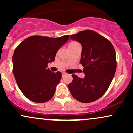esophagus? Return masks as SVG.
<instances>
[{
    "instance_id": "1",
    "label": "esophagus",
    "mask_w": 133,
    "mask_h": 133,
    "mask_svg": "<svg viewBox=\"0 0 133 133\" xmlns=\"http://www.w3.org/2000/svg\"><path fill=\"white\" fill-rule=\"evenodd\" d=\"M66 74H67V73L65 72H62V76L66 75Z\"/></svg>"
}]
</instances>
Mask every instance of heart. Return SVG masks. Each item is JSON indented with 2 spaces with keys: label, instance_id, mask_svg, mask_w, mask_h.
Listing matches in <instances>:
<instances>
[{
  "label": "heart",
  "instance_id": "heart-1",
  "mask_svg": "<svg viewBox=\"0 0 133 133\" xmlns=\"http://www.w3.org/2000/svg\"><path fill=\"white\" fill-rule=\"evenodd\" d=\"M79 45V43H77V42H71V43H70L69 47L75 46V45Z\"/></svg>",
  "mask_w": 133,
  "mask_h": 133
}]
</instances>
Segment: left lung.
Segmentation results:
<instances>
[{
  "label": "left lung",
  "mask_w": 133,
  "mask_h": 133,
  "mask_svg": "<svg viewBox=\"0 0 133 133\" xmlns=\"http://www.w3.org/2000/svg\"><path fill=\"white\" fill-rule=\"evenodd\" d=\"M71 38L82 45L80 62L85 77L81 79L72 74L68 88L79 102H94L104 94L113 79L116 70L115 50L108 39L92 30L79 32Z\"/></svg>",
  "instance_id": "obj_1"
}]
</instances>
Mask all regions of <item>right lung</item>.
<instances>
[{
  "label": "right lung",
  "instance_id": "add662e5",
  "mask_svg": "<svg viewBox=\"0 0 133 133\" xmlns=\"http://www.w3.org/2000/svg\"><path fill=\"white\" fill-rule=\"evenodd\" d=\"M69 38V35L57 38L32 36L16 47L12 57L13 74L27 99L43 103L52 98L62 74L52 72L47 64L54 61L56 52Z\"/></svg>",
  "mask_w": 133,
  "mask_h": 133
}]
</instances>
